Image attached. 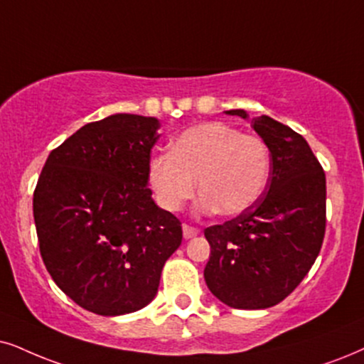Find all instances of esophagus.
<instances>
[{"instance_id":"1","label":"esophagus","mask_w":364,"mask_h":364,"mask_svg":"<svg viewBox=\"0 0 364 364\" xmlns=\"http://www.w3.org/2000/svg\"><path fill=\"white\" fill-rule=\"evenodd\" d=\"M196 235H200V230H198L196 227H191V225H188V223L183 225V237H185L186 240L188 238H193Z\"/></svg>"}]
</instances>
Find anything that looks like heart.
Returning a JSON list of instances; mask_svg holds the SVG:
<instances>
[{
	"instance_id": "heart-1",
	"label": "heart",
	"mask_w": 364,
	"mask_h": 364,
	"mask_svg": "<svg viewBox=\"0 0 364 364\" xmlns=\"http://www.w3.org/2000/svg\"><path fill=\"white\" fill-rule=\"evenodd\" d=\"M148 176L158 203L178 211L195 195L200 208L240 215L264 195L270 176V151L259 136H245L225 122H205L183 132L166 154L149 161Z\"/></svg>"
}]
</instances>
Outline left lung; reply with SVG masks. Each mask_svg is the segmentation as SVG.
Wrapping results in <instances>:
<instances>
[{
    "label": "left lung",
    "mask_w": 364,
    "mask_h": 364,
    "mask_svg": "<svg viewBox=\"0 0 364 364\" xmlns=\"http://www.w3.org/2000/svg\"><path fill=\"white\" fill-rule=\"evenodd\" d=\"M247 119L242 109L227 110ZM272 156L260 200L223 225L205 228L211 294L233 309H267L311 270L326 232V174L307 141L269 116L252 119Z\"/></svg>",
    "instance_id": "left-lung-1"
}]
</instances>
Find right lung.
Wrapping results in <instances>:
<instances>
[{"instance_id": "add662e5", "label": "right lung", "mask_w": 364, "mask_h": 364, "mask_svg": "<svg viewBox=\"0 0 364 364\" xmlns=\"http://www.w3.org/2000/svg\"><path fill=\"white\" fill-rule=\"evenodd\" d=\"M158 119L116 114L85 124L48 154L33 193L40 254L53 282L99 316L153 301L181 245V222L154 203Z\"/></svg>"}]
</instances>
